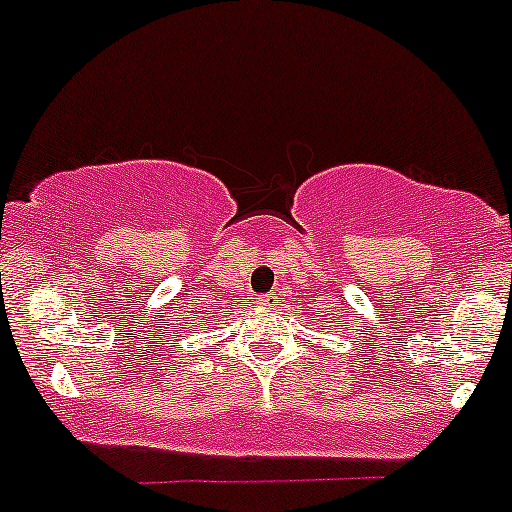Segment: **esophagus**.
Listing matches in <instances>:
<instances>
[{"instance_id": "1", "label": "esophagus", "mask_w": 512, "mask_h": 512, "mask_svg": "<svg viewBox=\"0 0 512 512\" xmlns=\"http://www.w3.org/2000/svg\"><path fill=\"white\" fill-rule=\"evenodd\" d=\"M277 300H280V297H277L275 292H267V295L257 297V305H262V307H275Z\"/></svg>"}]
</instances>
